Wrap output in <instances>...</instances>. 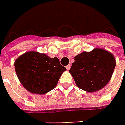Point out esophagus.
<instances>
[{"mask_svg": "<svg viewBox=\"0 0 125 125\" xmlns=\"http://www.w3.org/2000/svg\"><path fill=\"white\" fill-rule=\"evenodd\" d=\"M71 65L69 64V65H68L67 66H66V69H67V71H68V70H70V68H71Z\"/></svg>", "mask_w": 125, "mask_h": 125, "instance_id": "obj_1", "label": "esophagus"}]
</instances>
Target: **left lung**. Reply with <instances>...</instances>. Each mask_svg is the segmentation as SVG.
<instances>
[{
    "label": "left lung",
    "instance_id": "8db88e82",
    "mask_svg": "<svg viewBox=\"0 0 125 125\" xmlns=\"http://www.w3.org/2000/svg\"><path fill=\"white\" fill-rule=\"evenodd\" d=\"M115 67L116 59L112 53L95 48L91 52L77 54L69 72L78 88L93 93L101 90L109 83Z\"/></svg>",
    "mask_w": 125,
    "mask_h": 125
}]
</instances>
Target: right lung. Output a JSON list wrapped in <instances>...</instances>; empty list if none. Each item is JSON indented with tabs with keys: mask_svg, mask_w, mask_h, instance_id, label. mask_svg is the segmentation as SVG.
I'll list each match as a JSON object with an SVG mask.
<instances>
[{
	"mask_svg": "<svg viewBox=\"0 0 125 125\" xmlns=\"http://www.w3.org/2000/svg\"><path fill=\"white\" fill-rule=\"evenodd\" d=\"M17 76L30 93L42 95L53 90L66 68L57 57L51 58L43 53L27 52L14 61Z\"/></svg>",
	"mask_w": 125,
	"mask_h": 125,
	"instance_id": "1",
	"label": "right lung"
}]
</instances>
